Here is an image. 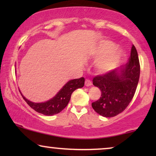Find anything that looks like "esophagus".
Listing matches in <instances>:
<instances>
[{
	"label": "esophagus",
	"mask_w": 156,
	"mask_h": 156,
	"mask_svg": "<svg viewBox=\"0 0 156 156\" xmlns=\"http://www.w3.org/2000/svg\"><path fill=\"white\" fill-rule=\"evenodd\" d=\"M92 84V83H91V82L89 80H85V86L86 87H89L91 86V85Z\"/></svg>",
	"instance_id": "esophagus-1"
}]
</instances>
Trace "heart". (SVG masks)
I'll return each mask as SVG.
<instances>
[{"label":"heart","instance_id":"heart-1","mask_svg":"<svg viewBox=\"0 0 156 156\" xmlns=\"http://www.w3.org/2000/svg\"><path fill=\"white\" fill-rule=\"evenodd\" d=\"M91 55L99 58L97 62V68L101 72H107L116 68L123 57V51L116 47L114 42L103 40L96 44L91 50Z\"/></svg>","mask_w":156,"mask_h":156}]
</instances>
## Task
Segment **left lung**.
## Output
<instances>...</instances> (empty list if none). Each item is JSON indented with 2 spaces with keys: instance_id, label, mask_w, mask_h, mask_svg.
<instances>
[{
  "instance_id": "1",
  "label": "left lung",
  "mask_w": 156,
  "mask_h": 156,
  "mask_svg": "<svg viewBox=\"0 0 156 156\" xmlns=\"http://www.w3.org/2000/svg\"><path fill=\"white\" fill-rule=\"evenodd\" d=\"M139 76V59L133 45L125 65L93 79V84L100 89L101 95L91 104L92 108L104 117H114L123 112L133 99Z\"/></svg>"
}]
</instances>
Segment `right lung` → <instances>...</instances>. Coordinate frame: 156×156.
Wrapping results in <instances>:
<instances>
[{
    "label": "right lung",
    "mask_w": 156,
    "mask_h": 156,
    "mask_svg": "<svg viewBox=\"0 0 156 156\" xmlns=\"http://www.w3.org/2000/svg\"><path fill=\"white\" fill-rule=\"evenodd\" d=\"M84 85V77L69 80L64 85L62 88L57 92L54 97L48 101L41 103H35L30 101L27 99L22 94L21 95L27 104L35 112L45 116H53L62 112L69 103L72 92L76 89L82 88Z\"/></svg>",
    "instance_id": "obj_1"
}]
</instances>
